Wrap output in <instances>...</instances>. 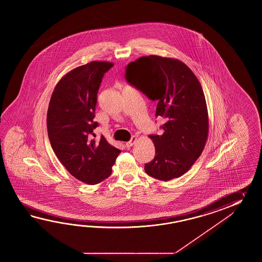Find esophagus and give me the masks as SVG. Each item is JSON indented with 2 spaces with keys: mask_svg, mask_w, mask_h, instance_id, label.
Returning a JSON list of instances; mask_svg holds the SVG:
<instances>
[{
  "mask_svg": "<svg viewBox=\"0 0 262 262\" xmlns=\"http://www.w3.org/2000/svg\"><path fill=\"white\" fill-rule=\"evenodd\" d=\"M136 141H137V137H132V139H130L128 142H126V143H125V146H126L127 148H129V147L133 146V145L135 144V142H136Z\"/></svg>",
  "mask_w": 262,
  "mask_h": 262,
  "instance_id": "obj_1",
  "label": "esophagus"
}]
</instances>
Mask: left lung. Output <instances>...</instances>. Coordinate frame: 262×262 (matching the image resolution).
<instances>
[{"instance_id": "8db88e82", "label": "left lung", "mask_w": 262, "mask_h": 262, "mask_svg": "<svg viewBox=\"0 0 262 262\" xmlns=\"http://www.w3.org/2000/svg\"><path fill=\"white\" fill-rule=\"evenodd\" d=\"M125 78L157 102L156 117L166 120L162 135L149 136L156 156L145 164V171L165 182L178 178L198 160L208 139V110L199 79L183 61L158 55L130 62Z\"/></svg>"}]
</instances>
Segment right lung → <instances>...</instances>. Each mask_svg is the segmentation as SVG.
I'll return each instance as SVG.
<instances>
[{"mask_svg":"<svg viewBox=\"0 0 262 262\" xmlns=\"http://www.w3.org/2000/svg\"><path fill=\"white\" fill-rule=\"evenodd\" d=\"M113 63L94 61L76 67L56 84L47 114L50 144L63 167L78 181L99 184L107 178L121 150L104 136L95 140L97 91Z\"/></svg>","mask_w":262,"mask_h":262,"instance_id":"right-lung-1","label":"right lung"}]
</instances>
